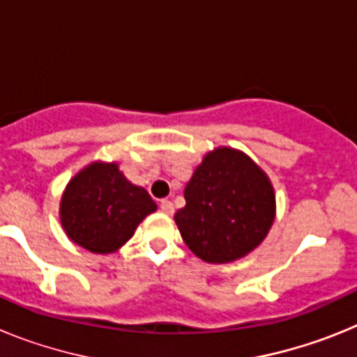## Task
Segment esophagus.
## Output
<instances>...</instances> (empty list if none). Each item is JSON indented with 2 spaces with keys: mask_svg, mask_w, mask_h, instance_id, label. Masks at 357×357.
<instances>
[{
  "mask_svg": "<svg viewBox=\"0 0 357 357\" xmlns=\"http://www.w3.org/2000/svg\"><path fill=\"white\" fill-rule=\"evenodd\" d=\"M160 211H162L164 214H173L175 207H173V204L169 200H162L160 202Z\"/></svg>",
  "mask_w": 357,
  "mask_h": 357,
  "instance_id": "34e87169",
  "label": "esophagus"
}]
</instances>
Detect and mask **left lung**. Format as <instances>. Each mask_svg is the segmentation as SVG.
<instances>
[{
    "mask_svg": "<svg viewBox=\"0 0 357 357\" xmlns=\"http://www.w3.org/2000/svg\"><path fill=\"white\" fill-rule=\"evenodd\" d=\"M175 223L202 261L225 264L259 247L275 220L270 176L241 150L207 151L184 189Z\"/></svg>",
    "mask_w": 357,
    "mask_h": 357,
    "instance_id": "1",
    "label": "left lung"
}]
</instances>
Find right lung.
<instances>
[{
    "label": "right lung",
    "mask_w": 357,
    "mask_h": 357,
    "mask_svg": "<svg viewBox=\"0 0 357 357\" xmlns=\"http://www.w3.org/2000/svg\"><path fill=\"white\" fill-rule=\"evenodd\" d=\"M155 211L146 189L132 184L118 162L94 160L68 182L59 216L75 245L93 254H112Z\"/></svg>",
    "instance_id": "right-lung-1"
}]
</instances>
